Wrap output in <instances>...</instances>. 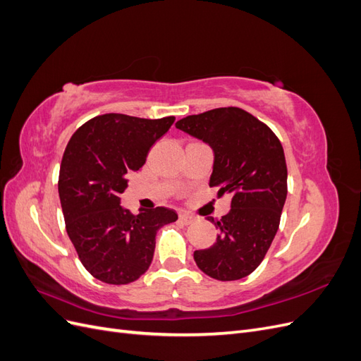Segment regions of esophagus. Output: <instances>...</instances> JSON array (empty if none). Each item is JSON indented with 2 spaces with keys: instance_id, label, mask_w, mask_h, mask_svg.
Masks as SVG:
<instances>
[{
  "instance_id": "esophagus-1",
  "label": "esophagus",
  "mask_w": 361,
  "mask_h": 361,
  "mask_svg": "<svg viewBox=\"0 0 361 361\" xmlns=\"http://www.w3.org/2000/svg\"><path fill=\"white\" fill-rule=\"evenodd\" d=\"M179 220L183 223V224H191L195 221V216L188 214V212H180L179 214Z\"/></svg>"
}]
</instances>
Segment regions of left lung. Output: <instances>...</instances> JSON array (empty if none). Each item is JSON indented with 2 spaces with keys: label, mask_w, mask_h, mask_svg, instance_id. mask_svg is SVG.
<instances>
[{
  "label": "left lung",
  "mask_w": 361,
  "mask_h": 361,
  "mask_svg": "<svg viewBox=\"0 0 361 361\" xmlns=\"http://www.w3.org/2000/svg\"><path fill=\"white\" fill-rule=\"evenodd\" d=\"M176 128L214 150L209 187L232 195L231 211L215 223L212 247L194 251L197 267L215 280L251 274L274 239L288 194V167L277 135L243 108L226 106L180 118ZM214 221V220H212Z\"/></svg>",
  "instance_id": "1"
}]
</instances>
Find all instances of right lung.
I'll return each mask as SVG.
<instances>
[{
    "instance_id": "add662e5",
    "label": "right lung",
    "mask_w": 361,
    "mask_h": 361,
    "mask_svg": "<svg viewBox=\"0 0 361 361\" xmlns=\"http://www.w3.org/2000/svg\"><path fill=\"white\" fill-rule=\"evenodd\" d=\"M173 122V116H96L76 129L63 154L59 194L66 232L84 268L108 285L143 276L154 259L157 232L178 220L162 206L138 215L120 206L126 176L145 166L150 147Z\"/></svg>"
}]
</instances>
